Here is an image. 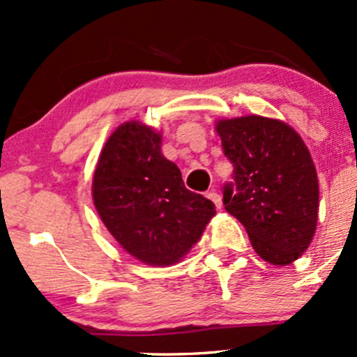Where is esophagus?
Wrapping results in <instances>:
<instances>
[{"instance_id": "1", "label": "esophagus", "mask_w": 357, "mask_h": 357, "mask_svg": "<svg viewBox=\"0 0 357 357\" xmlns=\"http://www.w3.org/2000/svg\"><path fill=\"white\" fill-rule=\"evenodd\" d=\"M207 197H208V199H211L212 202H214V204H215V207H218V208H221V207H222V200H221V195H219V193L215 192V190H212V192H208V193H207Z\"/></svg>"}]
</instances>
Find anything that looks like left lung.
<instances>
[{"label":"left lung","mask_w":357,"mask_h":357,"mask_svg":"<svg viewBox=\"0 0 357 357\" xmlns=\"http://www.w3.org/2000/svg\"><path fill=\"white\" fill-rule=\"evenodd\" d=\"M233 165L222 204L245 226L264 261L287 266L309 247L318 221V176L301 136L276 119L248 115L218 124Z\"/></svg>","instance_id":"obj_1"}]
</instances>
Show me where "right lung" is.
<instances>
[{
  "label": "right lung",
  "mask_w": 357,
  "mask_h": 357,
  "mask_svg": "<svg viewBox=\"0 0 357 357\" xmlns=\"http://www.w3.org/2000/svg\"><path fill=\"white\" fill-rule=\"evenodd\" d=\"M93 200L122 248L152 266L178 262L215 214L214 204L190 192L178 165L162 155L160 135L135 121L103 146Z\"/></svg>",
  "instance_id": "obj_1"
}]
</instances>
